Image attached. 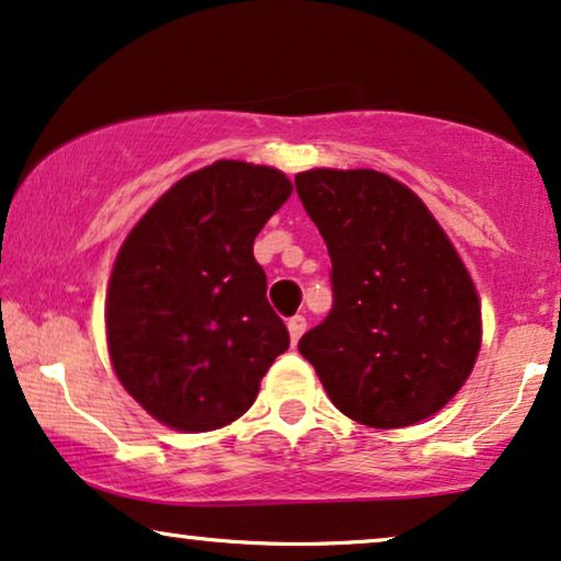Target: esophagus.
I'll list each match as a JSON object with an SVG mask.
<instances>
[{"label": "esophagus", "instance_id": "obj_1", "mask_svg": "<svg viewBox=\"0 0 561 561\" xmlns=\"http://www.w3.org/2000/svg\"><path fill=\"white\" fill-rule=\"evenodd\" d=\"M304 330H307V319H304L301 314H296V317H290L288 319V334H290V343H298V337H301L304 334Z\"/></svg>", "mask_w": 561, "mask_h": 561}]
</instances>
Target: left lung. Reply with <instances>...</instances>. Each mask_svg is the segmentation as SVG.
Instances as JSON below:
<instances>
[{"label":"left lung","instance_id":"obj_1","mask_svg":"<svg viewBox=\"0 0 561 561\" xmlns=\"http://www.w3.org/2000/svg\"><path fill=\"white\" fill-rule=\"evenodd\" d=\"M296 193L330 252L334 294L298 353L355 423L389 431L431 417L482 345L477 288L446 231L376 170L298 172Z\"/></svg>","mask_w":561,"mask_h":561}]
</instances>
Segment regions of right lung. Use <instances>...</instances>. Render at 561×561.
Segmentation results:
<instances>
[{"instance_id": "add662e5", "label": "right lung", "mask_w": 561, "mask_h": 561, "mask_svg": "<svg viewBox=\"0 0 561 561\" xmlns=\"http://www.w3.org/2000/svg\"><path fill=\"white\" fill-rule=\"evenodd\" d=\"M290 191L280 170L218 159L174 183L123 242L107 351L123 389L167 427L234 423L288 351L252 244Z\"/></svg>"}]
</instances>
